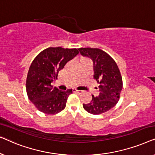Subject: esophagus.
Returning <instances> with one entry per match:
<instances>
[{"instance_id": "1", "label": "esophagus", "mask_w": 155, "mask_h": 155, "mask_svg": "<svg viewBox=\"0 0 155 155\" xmlns=\"http://www.w3.org/2000/svg\"><path fill=\"white\" fill-rule=\"evenodd\" d=\"M73 92H74V93H76V94H82V91H80V90H73Z\"/></svg>"}]
</instances>
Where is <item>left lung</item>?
<instances>
[{"label": "left lung", "mask_w": 155, "mask_h": 155, "mask_svg": "<svg viewBox=\"0 0 155 155\" xmlns=\"http://www.w3.org/2000/svg\"><path fill=\"white\" fill-rule=\"evenodd\" d=\"M78 50L82 56L92 60L93 76L99 84V96L92 95L91 102L83 104V108L94 115L104 113L112 109L120 98L123 81L118 65L109 54L99 48H80Z\"/></svg>", "instance_id": "obj_1"}]
</instances>
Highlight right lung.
Segmentation results:
<instances>
[{"mask_svg":"<svg viewBox=\"0 0 155 155\" xmlns=\"http://www.w3.org/2000/svg\"><path fill=\"white\" fill-rule=\"evenodd\" d=\"M78 54L77 48L49 47L34 59L27 73L26 90L29 100L39 111L56 114L65 109L72 90L61 91L53 87L51 83L59 71Z\"/></svg>","mask_w":155,"mask_h":155,"instance_id":"obj_1","label":"right lung"}]
</instances>
